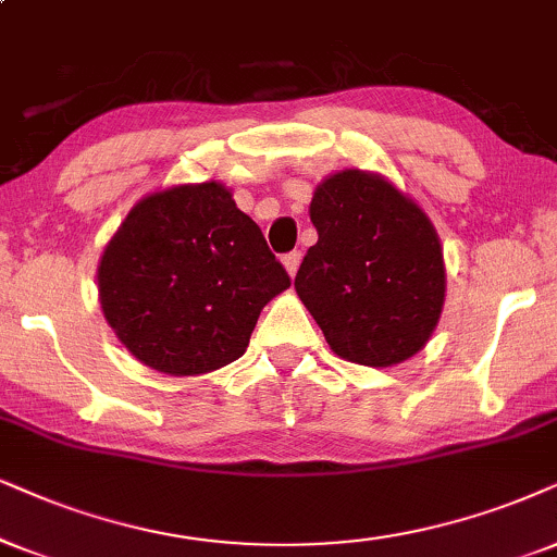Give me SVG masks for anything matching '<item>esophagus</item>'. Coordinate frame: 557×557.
<instances>
[{
	"label": "esophagus",
	"instance_id": "esophagus-1",
	"mask_svg": "<svg viewBox=\"0 0 557 557\" xmlns=\"http://www.w3.org/2000/svg\"><path fill=\"white\" fill-rule=\"evenodd\" d=\"M300 259H302V255H300L298 249H295V251H287V255L283 257V264H285V270H287V274H290V277H295V272H298Z\"/></svg>",
	"mask_w": 557,
	"mask_h": 557
}]
</instances>
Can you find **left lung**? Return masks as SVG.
Instances as JSON below:
<instances>
[{"mask_svg":"<svg viewBox=\"0 0 557 557\" xmlns=\"http://www.w3.org/2000/svg\"><path fill=\"white\" fill-rule=\"evenodd\" d=\"M319 231L295 290L344 360L391 368L424 347L445 302L436 231L417 202L360 169L315 187Z\"/></svg>","mask_w":557,"mask_h":557,"instance_id":"8db88e82","label":"left lung"}]
</instances>
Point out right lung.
I'll return each mask as SVG.
<instances>
[{"instance_id": "add662e5", "label": "right lung", "mask_w": 557, "mask_h": 557, "mask_svg": "<svg viewBox=\"0 0 557 557\" xmlns=\"http://www.w3.org/2000/svg\"><path fill=\"white\" fill-rule=\"evenodd\" d=\"M97 280L117 339L166 375L238 360L262 308L290 287L262 228L218 182L144 197L110 238Z\"/></svg>"}]
</instances>
